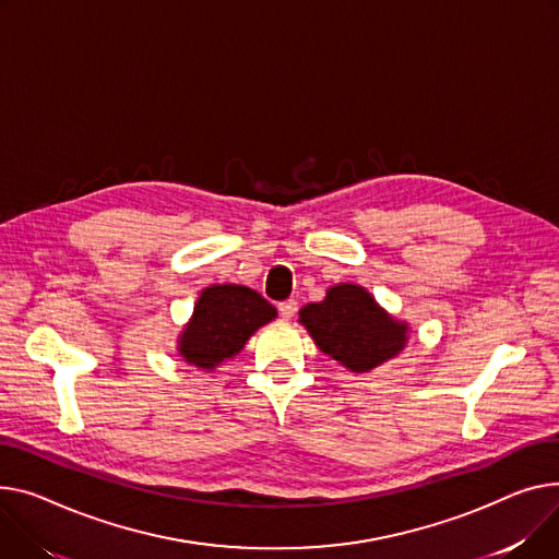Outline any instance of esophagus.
Masks as SVG:
<instances>
[{
	"instance_id": "obj_1",
	"label": "esophagus",
	"mask_w": 559,
	"mask_h": 559,
	"mask_svg": "<svg viewBox=\"0 0 559 559\" xmlns=\"http://www.w3.org/2000/svg\"><path fill=\"white\" fill-rule=\"evenodd\" d=\"M296 308H299V306H296V301H294V299L281 301V304H278V314H281V317L287 321V319H292V317H294Z\"/></svg>"
}]
</instances>
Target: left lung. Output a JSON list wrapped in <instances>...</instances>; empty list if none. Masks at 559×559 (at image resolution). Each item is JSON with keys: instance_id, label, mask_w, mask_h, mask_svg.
Instances as JSON below:
<instances>
[{"instance_id": "1", "label": "left lung", "mask_w": 559, "mask_h": 559, "mask_svg": "<svg viewBox=\"0 0 559 559\" xmlns=\"http://www.w3.org/2000/svg\"><path fill=\"white\" fill-rule=\"evenodd\" d=\"M314 344L355 373L395 357L406 344V325L393 321L359 285H334L321 304L301 310Z\"/></svg>"}]
</instances>
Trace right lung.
<instances>
[{
	"mask_svg": "<svg viewBox=\"0 0 559 559\" xmlns=\"http://www.w3.org/2000/svg\"><path fill=\"white\" fill-rule=\"evenodd\" d=\"M274 317L276 308L258 292L245 285H211L183 328L179 355L200 368H213L238 355L251 334Z\"/></svg>",
	"mask_w": 559,
	"mask_h": 559,
	"instance_id": "add662e5",
	"label": "right lung"
}]
</instances>
